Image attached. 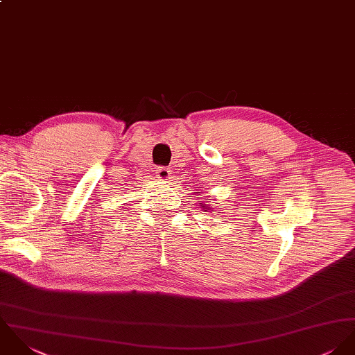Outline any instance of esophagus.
<instances>
[{"mask_svg":"<svg viewBox=\"0 0 355 355\" xmlns=\"http://www.w3.org/2000/svg\"><path fill=\"white\" fill-rule=\"evenodd\" d=\"M156 177L160 178V180H167L170 177V170L164 166L156 167Z\"/></svg>","mask_w":355,"mask_h":355,"instance_id":"34e87169","label":"esophagus"}]
</instances>
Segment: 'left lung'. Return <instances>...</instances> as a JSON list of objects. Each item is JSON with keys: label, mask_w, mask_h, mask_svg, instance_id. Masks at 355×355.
Returning <instances> with one entry per match:
<instances>
[{"label": "left lung", "mask_w": 355, "mask_h": 355, "mask_svg": "<svg viewBox=\"0 0 355 355\" xmlns=\"http://www.w3.org/2000/svg\"><path fill=\"white\" fill-rule=\"evenodd\" d=\"M200 206H202V209H205V211H207V209H206V206H203V203H200Z\"/></svg>", "instance_id": "left-lung-1"}]
</instances>
